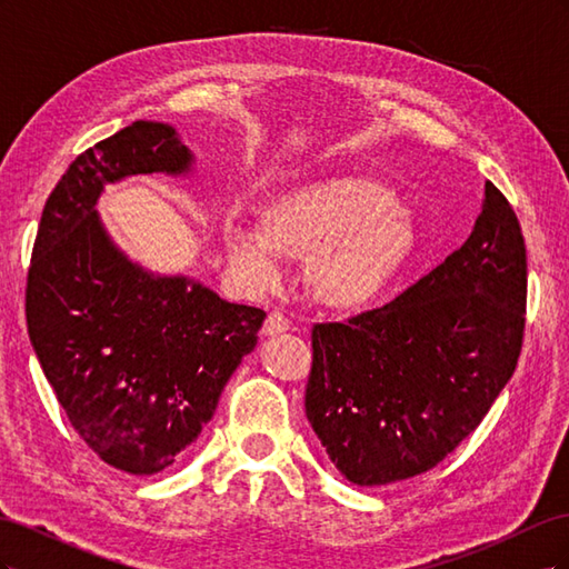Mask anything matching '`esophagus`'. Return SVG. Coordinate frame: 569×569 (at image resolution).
Wrapping results in <instances>:
<instances>
[{
    "label": "esophagus",
    "mask_w": 569,
    "mask_h": 569,
    "mask_svg": "<svg viewBox=\"0 0 569 569\" xmlns=\"http://www.w3.org/2000/svg\"><path fill=\"white\" fill-rule=\"evenodd\" d=\"M289 330V320L280 313V311H272L266 322H263V335L272 337V335H282Z\"/></svg>",
    "instance_id": "1"
}]
</instances>
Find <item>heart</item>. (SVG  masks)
Returning <instances> with one entry per match:
<instances>
[{"instance_id":"1","label":"heart","mask_w":569,"mask_h":569,"mask_svg":"<svg viewBox=\"0 0 569 569\" xmlns=\"http://www.w3.org/2000/svg\"><path fill=\"white\" fill-rule=\"evenodd\" d=\"M406 211L372 178L337 176L289 187L256 216V232L226 226L222 244L242 278L268 289L280 278L274 256L308 261V289L335 311H363L380 299L412 251Z\"/></svg>"}]
</instances>
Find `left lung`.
<instances>
[{
    "instance_id": "left-lung-1",
    "label": "left lung",
    "mask_w": 569,
    "mask_h": 569,
    "mask_svg": "<svg viewBox=\"0 0 569 569\" xmlns=\"http://www.w3.org/2000/svg\"><path fill=\"white\" fill-rule=\"evenodd\" d=\"M527 249L493 182L458 251L391 303L313 325L306 418L337 470L380 487L432 470L485 420L518 366Z\"/></svg>"
}]
</instances>
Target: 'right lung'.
Returning a JSON list of instances; mask_svg holds the SVG:
<instances>
[{"label":"right lung","mask_w":569,"mask_h":569,"mask_svg":"<svg viewBox=\"0 0 569 569\" xmlns=\"http://www.w3.org/2000/svg\"><path fill=\"white\" fill-rule=\"evenodd\" d=\"M189 168L176 128L134 120L68 166L30 258L28 335L47 382L80 439L130 475L166 470L201 435L266 320L182 274L147 272L101 226L104 184Z\"/></svg>","instance_id":"right-lung-1"}]
</instances>
